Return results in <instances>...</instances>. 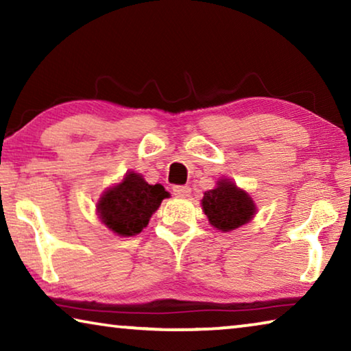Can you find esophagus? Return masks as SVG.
I'll list each match as a JSON object with an SVG mask.
<instances>
[{"mask_svg": "<svg viewBox=\"0 0 351 351\" xmlns=\"http://www.w3.org/2000/svg\"><path fill=\"white\" fill-rule=\"evenodd\" d=\"M190 192H192V190H190V187H187V186H175L173 187V195L176 198H187Z\"/></svg>", "mask_w": 351, "mask_h": 351, "instance_id": "34e87169", "label": "esophagus"}]
</instances>
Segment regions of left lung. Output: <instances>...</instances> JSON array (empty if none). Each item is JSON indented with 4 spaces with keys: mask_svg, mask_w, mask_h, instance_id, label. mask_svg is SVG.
<instances>
[{
    "mask_svg": "<svg viewBox=\"0 0 351 351\" xmlns=\"http://www.w3.org/2000/svg\"><path fill=\"white\" fill-rule=\"evenodd\" d=\"M201 207L209 223L221 232L241 228L257 213V206L251 195L229 178H221L217 181L215 187L204 192Z\"/></svg>",
    "mask_w": 351,
    "mask_h": 351,
    "instance_id": "1",
    "label": "left lung"
}]
</instances>
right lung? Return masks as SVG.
I'll use <instances>...</instances> for the list:
<instances>
[{
  "label": "right lung",
  "instance_id": "right-lung-1",
  "mask_svg": "<svg viewBox=\"0 0 351 351\" xmlns=\"http://www.w3.org/2000/svg\"><path fill=\"white\" fill-rule=\"evenodd\" d=\"M170 193L161 184H148L144 176L134 171L122 178L121 182L106 189L96 204L99 219L112 234L133 237L147 228L148 221L164 198Z\"/></svg>",
  "mask_w": 351,
  "mask_h": 351
}]
</instances>
